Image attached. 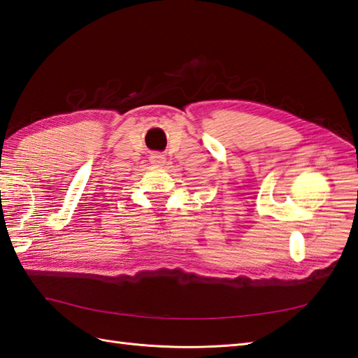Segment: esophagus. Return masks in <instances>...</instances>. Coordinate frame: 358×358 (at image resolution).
Listing matches in <instances>:
<instances>
[{"label":"esophagus","mask_w":358,"mask_h":358,"mask_svg":"<svg viewBox=\"0 0 358 358\" xmlns=\"http://www.w3.org/2000/svg\"><path fill=\"white\" fill-rule=\"evenodd\" d=\"M150 163L157 166V167H162V166L166 164V157L163 154H158V152H157V154L150 155Z\"/></svg>","instance_id":"obj_1"}]
</instances>
